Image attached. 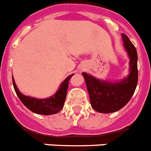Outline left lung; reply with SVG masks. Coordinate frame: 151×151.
<instances>
[{"label": "left lung", "mask_w": 151, "mask_h": 151, "mask_svg": "<svg viewBox=\"0 0 151 151\" xmlns=\"http://www.w3.org/2000/svg\"><path fill=\"white\" fill-rule=\"evenodd\" d=\"M123 45L130 58V73L121 82L100 81L86 73H82L92 108L104 114L113 113L123 108L129 101L138 83V54L136 48L125 34H122Z\"/></svg>", "instance_id": "obj_1"}]
</instances>
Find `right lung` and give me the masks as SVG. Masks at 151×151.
I'll list each match as a JSON object with an SVG mask.
<instances>
[{
    "label": "right lung",
    "mask_w": 151,
    "mask_h": 151,
    "mask_svg": "<svg viewBox=\"0 0 151 151\" xmlns=\"http://www.w3.org/2000/svg\"><path fill=\"white\" fill-rule=\"evenodd\" d=\"M73 75L74 74L68 76L64 81V82H62L60 88L54 96L45 99H35L22 94L15 83L13 77V84L15 92L18 96L19 99L28 109L38 114L50 115L59 112L63 108L64 103L65 101L66 95H67L68 88V81Z\"/></svg>",
    "instance_id": "1"
}]
</instances>
